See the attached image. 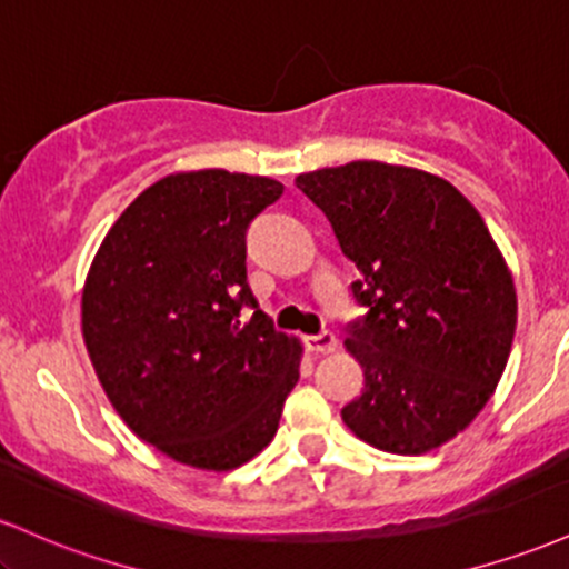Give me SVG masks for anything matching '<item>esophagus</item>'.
I'll return each instance as SVG.
<instances>
[{"label":"esophagus","instance_id":"1","mask_svg":"<svg viewBox=\"0 0 569 569\" xmlns=\"http://www.w3.org/2000/svg\"><path fill=\"white\" fill-rule=\"evenodd\" d=\"M307 348L316 350V352H331L337 348V335L331 329L318 331V335L307 337Z\"/></svg>","mask_w":569,"mask_h":569}]
</instances>
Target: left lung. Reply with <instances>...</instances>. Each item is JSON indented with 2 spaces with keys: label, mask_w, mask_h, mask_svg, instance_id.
<instances>
[{
  "label": "left lung",
  "mask_w": 569,
  "mask_h": 569,
  "mask_svg": "<svg viewBox=\"0 0 569 569\" xmlns=\"http://www.w3.org/2000/svg\"><path fill=\"white\" fill-rule=\"evenodd\" d=\"M358 267L348 350L363 393L342 409L358 439L422 455L460 433L495 393L516 331L511 272L485 219L449 181L356 160L297 176Z\"/></svg>",
  "instance_id": "left-lung-1"
}]
</instances>
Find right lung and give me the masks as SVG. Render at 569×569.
<instances>
[{
    "instance_id": "add662e5",
    "label": "right lung",
    "mask_w": 569,
    "mask_h": 569,
    "mask_svg": "<svg viewBox=\"0 0 569 569\" xmlns=\"http://www.w3.org/2000/svg\"><path fill=\"white\" fill-rule=\"evenodd\" d=\"M283 194L221 168L143 189L98 248L82 335L117 415L162 455L230 471L272 441L299 342L259 310L246 232Z\"/></svg>"
}]
</instances>
